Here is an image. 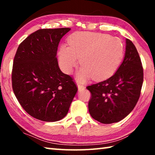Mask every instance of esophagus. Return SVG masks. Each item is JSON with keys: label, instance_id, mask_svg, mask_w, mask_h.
Masks as SVG:
<instances>
[{"label": "esophagus", "instance_id": "esophagus-1", "mask_svg": "<svg viewBox=\"0 0 155 155\" xmlns=\"http://www.w3.org/2000/svg\"><path fill=\"white\" fill-rule=\"evenodd\" d=\"M77 86H78V90H79V91L83 90L85 88V86L83 85H81V84H79V83H78V84H77Z\"/></svg>", "mask_w": 155, "mask_h": 155}]
</instances>
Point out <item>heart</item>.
<instances>
[{"instance_id": "1", "label": "heart", "mask_w": 155, "mask_h": 155, "mask_svg": "<svg viewBox=\"0 0 155 155\" xmlns=\"http://www.w3.org/2000/svg\"><path fill=\"white\" fill-rule=\"evenodd\" d=\"M68 43L69 46H60L59 65L65 73L71 74L80 57L83 65L77 75L80 81L92 77L95 81L111 77L119 68L124 57L121 39L108 34L76 32L69 37Z\"/></svg>"}]
</instances>
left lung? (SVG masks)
<instances>
[{"label":"left lung","mask_w":155,"mask_h":155,"mask_svg":"<svg viewBox=\"0 0 155 155\" xmlns=\"http://www.w3.org/2000/svg\"><path fill=\"white\" fill-rule=\"evenodd\" d=\"M143 70L133 43L126 40L124 61L115 74L102 82L89 85V112L94 120L111 124L124 119L134 109L141 94Z\"/></svg>","instance_id":"1"}]
</instances>
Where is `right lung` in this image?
I'll use <instances>...</instances> for the list:
<instances>
[{
  "label": "right lung",
  "instance_id": "right-lung-1",
  "mask_svg": "<svg viewBox=\"0 0 155 155\" xmlns=\"http://www.w3.org/2000/svg\"><path fill=\"white\" fill-rule=\"evenodd\" d=\"M71 28H43L21 42L15 54L12 88L27 114L45 122H56L67 115L77 87L63 73L56 57L62 37Z\"/></svg>",
  "mask_w": 155,
  "mask_h": 155
}]
</instances>
